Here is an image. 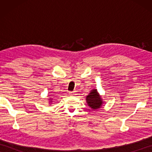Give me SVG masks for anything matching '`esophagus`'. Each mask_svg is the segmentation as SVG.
Returning a JSON list of instances; mask_svg holds the SVG:
<instances>
[{
  "label": "esophagus",
  "instance_id": "34e87169",
  "mask_svg": "<svg viewBox=\"0 0 152 152\" xmlns=\"http://www.w3.org/2000/svg\"><path fill=\"white\" fill-rule=\"evenodd\" d=\"M69 94L71 95H76V91H72V92H70Z\"/></svg>",
  "mask_w": 152,
  "mask_h": 152
}]
</instances>
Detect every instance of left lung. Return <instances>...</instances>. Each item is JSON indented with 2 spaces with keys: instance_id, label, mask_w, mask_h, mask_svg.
Returning <instances> with one entry per match:
<instances>
[{
  "instance_id": "1",
  "label": "left lung",
  "mask_w": 152,
  "mask_h": 152,
  "mask_svg": "<svg viewBox=\"0 0 152 152\" xmlns=\"http://www.w3.org/2000/svg\"><path fill=\"white\" fill-rule=\"evenodd\" d=\"M86 103L89 107L93 110H96L102 107L104 102L99 95L97 89H92L86 97Z\"/></svg>"
}]
</instances>
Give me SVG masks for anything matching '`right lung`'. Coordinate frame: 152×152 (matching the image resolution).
<instances>
[{
  "label": "right lung",
  "instance_id": "add662e5",
  "mask_svg": "<svg viewBox=\"0 0 152 152\" xmlns=\"http://www.w3.org/2000/svg\"><path fill=\"white\" fill-rule=\"evenodd\" d=\"M50 96H51V97H49V98H48L50 105H51L53 102V99H54V96H55V95H51Z\"/></svg>",
  "mask_w": 152,
  "mask_h": 152
}]
</instances>
